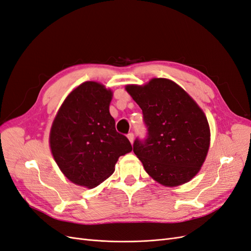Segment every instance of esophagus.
Instances as JSON below:
<instances>
[{
    "instance_id": "esophagus-1",
    "label": "esophagus",
    "mask_w": 251,
    "mask_h": 251,
    "mask_svg": "<svg viewBox=\"0 0 251 251\" xmlns=\"http://www.w3.org/2000/svg\"><path fill=\"white\" fill-rule=\"evenodd\" d=\"M127 139L130 140V142L133 144V142H134V134L133 133H130L127 135Z\"/></svg>"
}]
</instances>
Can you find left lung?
<instances>
[{
	"mask_svg": "<svg viewBox=\"0 0 251 251\" xmlns=\"http://www.w3.org/2000/svg\"><path fill=\"white\" fill-rule=\"evenodd\" d=\"M126 90L142 110L148 126V139L133 146L144 170L166 187L187 183L200 172L209 150L210 128L203 110L168 78L126 85Z\"/></svg>",
	"mask_w": 251,
	"mask_h": 251,
	"instance_id": "1",
	"label": "left lung"
}]
</instances>
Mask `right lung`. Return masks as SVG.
I'll use <instances>...</instances> for the list:
<instances>
[{"label":"right lung","mask_w":251,"mask_h":251,"mask_svg":"<svg viewBox=\"0 0 251 251\" xmlns=\"http://www.w3.org/2000/svg\"><path fill=\"white\" fill-rule=\"evenodd\" d=\"M113 91L97 81L74 88L53 120L49 146L64 176L72 183L94 188L115 171L120 156L132 151L116 132L110 114Z\"/></svg>","instance_id":"right-lung-1"}]
</instances>
